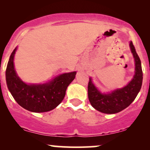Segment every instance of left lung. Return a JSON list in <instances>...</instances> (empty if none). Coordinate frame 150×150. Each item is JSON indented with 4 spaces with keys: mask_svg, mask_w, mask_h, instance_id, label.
Segmentation results:
<instances>
[{
    "mask_svg": "<svg viewBox=\"0 0 150 150\" xmlns=\"http://www.w3.org/2000/svg\"><path fill=\"white\" fill-rule=\"evenodd\" d=\"M130 48L135 59V75L126 86L105 94L98 90L93 84L92 78L89 77L88 83L89 102L93 107L101 113L112 114L120 112L135 100L140 92L143 78L141 61L132 42H130Z\"/></svg>",
    "mask_w": 150,
    "mask_h": 150,
    "instance_id": "left-lung-1",
    "label": "left lung"
}]
</instances>
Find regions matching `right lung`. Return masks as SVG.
Listing matches in <instances>:
<instances>
[{"label":"right lung","mask_w":150,"mask_h":150,"mask_svg":"<svg viewBox=\"0 0 150 150\" xmlns=\"http://www.w3.org/2000/svg\"><path fill=\"white\" fill-rule=\"evenodd\" d=\"M17 47L10 55L6 77L8 88L17 103L32 112L42 113L53 110L64 99L67 87L75 77L76 72L63 73L47 83L26 84L17 75L14 56Z\"/></svg>","instance_id":"add662e5"}]
</instances>
